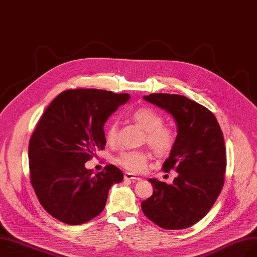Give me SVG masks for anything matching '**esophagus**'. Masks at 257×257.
<instances>
[{
	"mask_svg": "<svg viewBox=\"0 0 257 257\" xmlns=\"http://www.w3.org/2000/svg\"><path fill=\"white\" fill-rule=\"evenodd\" d=\"M124 179L126 180H132V181H138V180H141V178L137 175H134V174L132 173H125L124 174Z\"/></svg>",
	"mask_w": 257,
	"mask_h": 257,
	"instance_id": "obj_1",
	"label": "esophagus"
}]
</instances>
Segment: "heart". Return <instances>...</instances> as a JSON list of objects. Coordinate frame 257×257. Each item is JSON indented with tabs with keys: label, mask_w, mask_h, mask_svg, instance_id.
I'll return each mask as SVG.
<instances>
[{
	"label": "heart",
	"mask_w": 257,
	"mask_h": 257,
	"mask_svg": "<svg viewBox=\"0 0 257 257\" xmlns=\"http://www.w3.org/2000/svg\"><path fill=\"white\" fill-rule=\"evenodd\" d=\"M132 117L146 130L145 140L149 147L159 156H166L174 149L176 135L174 130L163 125V118L149 107H140L132 112ZM117 122L111 121L106 127V139L109 142L116 140ZM148 153L141 150H130L121 152L116 158L118 164L133 173L145 171L148 163Z\"/></svg>",
	"instance_id": "1"
}]
</instances>
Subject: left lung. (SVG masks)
<instances>
[{"instance_id":"1","label":"left lung","mask_w":257,"mask_h":257,"mask_svg":"<svg viewBox=\"0 0 257 257\" xmlns=\"http://www.w3.org/2000/svg\"><path fill=\"white\" fill-rule=\"evenodd\" d=\"M143 99L177 123L175 146L162 169L178 175L172 184L149 179L154 192L141 209L162 229L189 228L210 211L223 187L227 157L221 128L212 111L184 96L151 94Z\"/></svg>"}]
</instances>
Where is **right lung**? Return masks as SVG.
<instances>
[{"label":"right lung","instance_id":"1","mask_svg":"<svg viewBox=\"0 0 257 257\" xmlns=\"http://www.w3.org/2000/svg\"><path fill=\"white\" fill-rule=\"evenodd\" d=\"M128 94L95 88L67 89L41 117L29 140L30 182L47 213L67 224L84 223L103 211L123 173L112 164L93 174L85 162L106 145L103 126Z\"/></svg>","mask_w":257,"mask_h":257}]
</instances>
